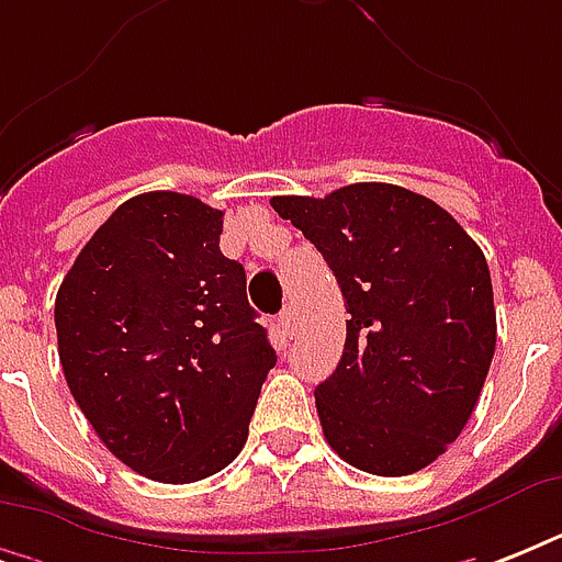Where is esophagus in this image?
I'll return each mask as SVG.
<instances>
[{"instance_id":"34e87169","label":"esophagus","mask_w":562,"mask_h":562,"mask_svg":"<svg viewBox=\"0 0 562 562\" xmlns=\"http://www.w3.org/2000/svg\"><path fill=\"white\" fill-rule=\"evenodd\" d=\"M280 333L285 341H291L294 338V333H297V312L294 308H282V315H280Z\"/></svg>"}]
</instances>
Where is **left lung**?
<instances>
[{"label":"left lung","instance_id":"8db88e82","mask_svg":"<svg viewBox=\"0 0 562 562\" xmlns=\"http://www.w3.org/2000/svg\"><path fill=\"white\" fill-rule=\"evenodd\" d=\"M271 206L324 254L350 312L341 361L315 387L326 443L373 475L423 470L463 431L496 352L481 247L431 198L393 183Z\"/></svg>","mask_w":562,"mask_h":562}]
</instances>
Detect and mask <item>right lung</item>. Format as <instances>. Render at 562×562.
<instances>
[{
  "instance_id": "obj_1",
  "label": "right lung",
  "mask_w": 562,
  "mask_h": 562,
  "mask_svg": "<svg viewBox=\"0 0 562 562\" xmlns=\"http://www.w3.org/2000/svg\"><path fill=\"white\" fill-rule=\"evenodd\" d=\"M221 227L224 212L192 194H136L83 245L55 300L78 408L119 461L162 484L236 461L277 364Z\"/></svg>"
}]
</instances>
